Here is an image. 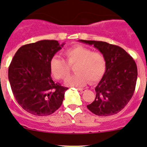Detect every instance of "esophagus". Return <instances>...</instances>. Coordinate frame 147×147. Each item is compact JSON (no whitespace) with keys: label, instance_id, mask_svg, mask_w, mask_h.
I'll return each instance as SVG.
<instances>
[{"label":"esophagus","instance_id":"34e87169","mask_svg":"<svg viewBox=\"0 0 147 147\" xmlns=\"http://www.w3.org/2000/svg\"><path fill=\"white\" fill-rule=\"evenodd\" d=\"M78 90L80 91L81 92H85L86 90V88H78Z\"/></svg>","mask_w":147,"mask_h":147}]
</instances>
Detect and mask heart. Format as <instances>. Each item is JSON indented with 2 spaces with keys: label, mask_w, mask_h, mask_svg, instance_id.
I'll return each instance as SVG.
<instances>
[{
  "label": "heart",
  "mask_w": 147,
  "mask_h": 147,
  "mask_svg": "<svg viewBox=\"0 0 147 147\" xmlns=\"http://www.w3.org/2000/svg\"><path fill=\"white\" fill-rule=\"evenodd\" d=\"M64 55L68 63L63 59L55 56L50 60V67L55 78L65 80L70 74V66L76 65V74L66 81L68 86L82 87L86 85L89 81L91 83H95L105 73L106 59L101 52H93L90 48L77 45L67 49Z\"/></svg>",
  "instance_id": "obj_1"
}]
</instances>
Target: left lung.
I'll list each match as a JSON object with an SVG mask.
<instances>
[{
	"label": "left lung",
	"mask_w": 147,
	"mask_h": 147,
	"mask_svg": "<svg viewBox=\"0 0 147 147\" xmlns=\"http://www.w3.org/2000/svg\"><path fill=\"white\" fill-rule=\"evenodd\" d=\"M93 45L106 59V70L95 90L93 102L87 105L99 116L113 115L121 111L134 93L138 78L136 62L124 49L103 41L79 40Z\"/></svg>",
	"instance_id": "8db88e82"
}]
</instances>
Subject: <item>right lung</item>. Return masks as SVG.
Returning <instances> with one entry per match:
<instances>
[{"label": "right lung", "instance_id": "add662e5", "mask_svg": "<svg viewBox=\"0 0 147 147\" xmlns=\"http://www.w3.org/2000/svg\"><path fill=\"white\" fill-rule=\"evenodd\" d=\"M64 44L42 40L23 45L13 57L8 79L15 99L27 112L47 116L61 106L68 88L54 82L50 63Z\"/></svg>", "mask_w": 147, "mask_h": 147}]
</instances>
